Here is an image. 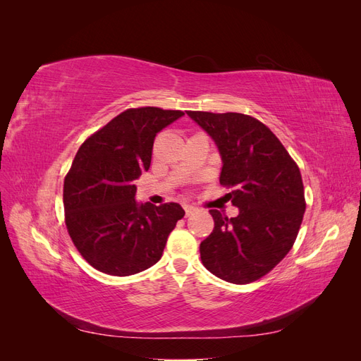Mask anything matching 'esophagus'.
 <instances>
[{
    "mask_svg": "<svg viewBox=\"0 0 361 361\" xmlns=\"http://www.w3.org/2000/svg\"><path fill=\"white\" fill-rule=\"evenodd\" d=\"M183 211H185V215L190 216L192 212L197 211V207L192 206V204H183Z\"/></svg>",
    "mask_w": 361,
    "mask_h": 361,
    "instance_id": "esophagus-1",
    "label": "esophagus"
}]
</instances>
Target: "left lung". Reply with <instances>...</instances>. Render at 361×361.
<instances>
[{"instance_id": "8db88e82", "label": "left lung", "mask_w": 361, "mask_h": 361, "mask_svg": "<svg viewBox=\"0 0 361 361\" xmlns=\"http://www.w3.org/2000/svg\"><path fill=\"white\" fill-rule=\"evenodd\" d=\"M209 134L221 154L220 183L226 199L239 207L227 218L216 209L214 231L200 244L202 264L218 279L247 285L267 276L283 260L305 211L297 162L272 130L241 113L187 111Z\"/></svg>"}]
</instances>
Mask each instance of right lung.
I'll list each match as a JSON object with an SVG mask.
<instances>
[{
	"label": "right lung",
	"mask_w": 361,
	"mask_h": 361,
	"mask_svg": "<svg viewBox=\"0 0 361 361\" xmlns=\"http://www.w3.org/2000/svg\"><path fill=\"white\" fill-rule=\"evenodd\" d=\"M182 116L157 106L128 108L76 152L64 178V221L94 269L126 277L161 259L185 211L178 203L137 204L134 182L150 167L157 134Z\"/></svg>",
	"instance_id": "add662e5"
}]
</instances>
